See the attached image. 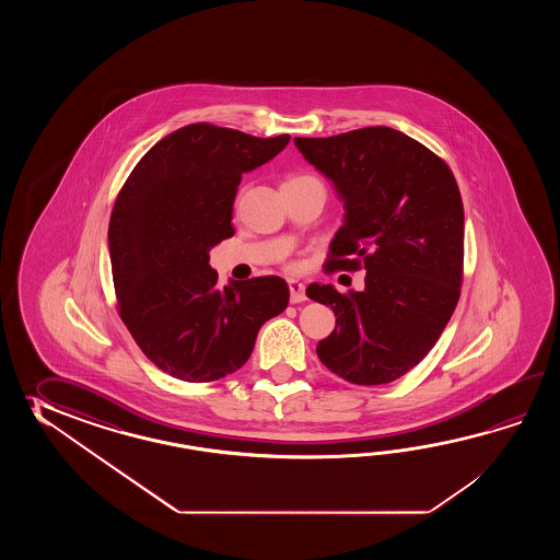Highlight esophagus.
<instances>
[{"instance_id": "esophagus-1", "label": "esophagus", "mask_w": 560, "mask_h": 560, "mask_svg": "<svg viewBox=\"0 0 560 560\" xmlns=\"http://www.w3.org/2000/svg\"><path fill=\"white\" fill-rule=\"evenodd\" d=\"M290 302L292 304H300V302H304L306 300V288L302 282H298V280H290Z\"/></svg>"}]
</instances>
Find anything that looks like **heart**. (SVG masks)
I'll return each instance as SVG.
<instances>
[{
	"label": "heart",
	"instance_id": "obj_1",
	"mask_svg": "<svg viewBox=\"0 0 560 560\" xmlns=\"http://www.w3.org/2000/svg\"><path fill=\"white\" fill-rule=\"evenodd\" d=\"M298 178H308V176H298Z\"/></svg>",
	"mask_w": 560,
	"mask_h": 560
}]
</instances>
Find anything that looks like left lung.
<instances>
[{"mask_svg": "<svg viewBox=\"0 0 560 560\" xmlns=\"http://www.w3.org/2000/svg\"><path fill=\"white\" fill-rule=\"evenodd\" d=\"M294 143L345 200L324 270H366L362 292L308 285L336 316L316 354L352 384H388L429 354L460 298L465 208L453 170L386 126Z\"/></svg>", "mask_w": 560, "mask_h": 560, "instance_id": "8db88e82", "label": "left lung"}]
</instances>
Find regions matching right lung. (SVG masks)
I'll return each instance as SVG.
<instances>
[{"label": "right lung", "mask_w": 560, "mask_h": 560, "mask_svg": "<svg viewBox=\"0 0 560 560\" xmlns=\"http://www.w3.org/2000/svg\"><path fill=\"white\" fill-rule=\"evenodd\" d=\"M288 140L190 124L150 148L119 190L107 230L119 318L174 378L220 381L242 369L264 322L288 306L280 276L218 288L208 264L210 248L234 236L242 174Z\"/></svg>", "instance_id": "right-lung-1"}]
</instances>
